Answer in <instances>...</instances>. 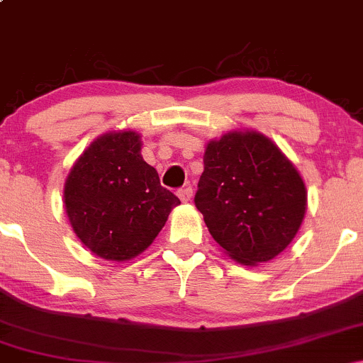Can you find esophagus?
I'll use <instances>...</instances> for the list:
<instances>
[{"instance_id":"esophagus-1","label":"esophagus","mask_w":363,"mask_h":363,"mask_svg":"<svg viewBox=\"0 0 363 363\" xmlns=\"http://www.w3.org/2000/svg\"><path fill=\"white\" fill-rule=\"evenodd\" d=\"M177 196L181 198L182 203H187L191 199V196H193V187H191V186L181 187V189L177 191Z\"/></svg>"}]
</instances>
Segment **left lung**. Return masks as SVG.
<instances>
[{
    "label": "left lung",
    "instance_id": "1",
    "mask_svg": "<svg viewBox=\"0 0 363 363\" xmlns=\"http://www.w3.org/2000/svg\"><path fill=\"white\" fill-rule=\"evenodd\" d=\"M194 205L232 259L257 264L291 242L306 215L302 177L280 148L256 131L210 141Z\"/></svg>",
    "mask_w": 363,
    "mask_h": 363
}]
</instances>
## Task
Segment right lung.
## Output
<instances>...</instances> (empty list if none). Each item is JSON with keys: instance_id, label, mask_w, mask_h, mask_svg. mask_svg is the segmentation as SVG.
<instances>
[{"instance_id": "right-lung-1", "label": "right lung", "mask_w": 363, "mask_h": 363, "mask_svg": "<svg viewBox=\"0 0 363 363\" xmlns=\"http://www.w3.org/2000/svg\"><path fill=\"white\" fill-rule=\"evenodd\" d=\"M177 205V196L160 184L157 170L143 160L140 136L133 131L94 141L65 184V206L74 234L109 261L143 252Z\"/></svg>"}]
</instances>
